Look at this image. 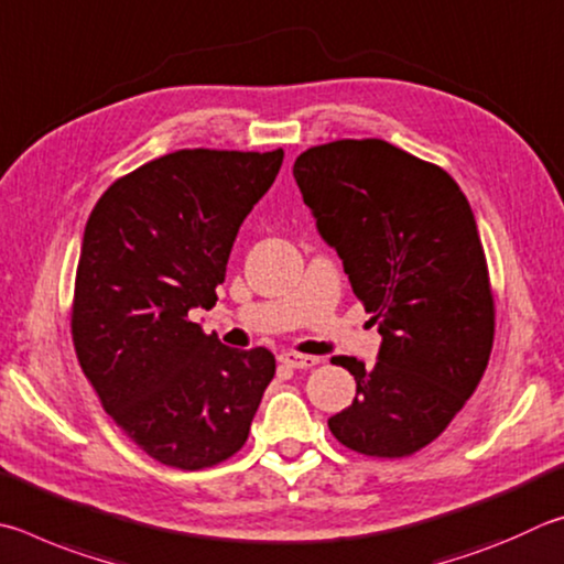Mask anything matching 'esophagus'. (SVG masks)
Instances as JSON below:
<instances>
[{"label":"esophagus","mask_w":564,"mask_h":564,"mask_svg":"<svg viewBox=\"0 0 564 564\" xmlns=\"http://www.w3.org/2000/svg\"><path fill=\"white\" fill-rule=\"evenodd\" d=\"M280 361L290 369H312L319 364V357H307V354H297V351H282Z\"/></svg>","instance_id":"34e87169"}]
</instances>
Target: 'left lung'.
Instances as JSON below:
<instances>
[{"instance_id": "left-lung-1", "label": "left lung", "mask_w": 564, "mask_h": 564, "mask_svg": "<svg viewBox=\"0 0 564 564\" xmlns=\"http://www.w3.org/2000/svg\"><path fill=\"white\" fill-rule=\"evenodd\" d=\"M292 173L381 334L371 369L332 359L357 397L329 431L364 456L406 458L446 431L488 367L496 304L476 217L443 167L381 138L307 148Z\"/></svg>"}]
</instances>
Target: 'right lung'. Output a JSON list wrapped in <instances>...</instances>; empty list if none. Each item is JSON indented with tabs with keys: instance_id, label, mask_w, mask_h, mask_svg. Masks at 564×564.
Listing matches in <instances>:
<instances>
[{
	"instance_id": "add662e5",
	"label": "right lung",
	"mask_w": 564,
	"mask_h": 564,
	"mask_svg": "<svg viewBox=\"0 0 564 564\" xmlns=\"http://www.w3.org/2000/svg\"><path fill=\"white\" fill-rule=\"evenodd\" d=\"M282 158L185 148L118 177L88 215L76 357L116 426L171 468L235 456L274 377L272 351L225 347L191 310L215 307L237 230Z\"/></svg>"
}]
</instances>
